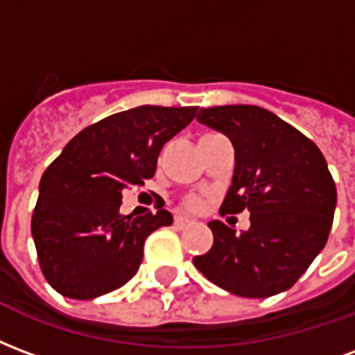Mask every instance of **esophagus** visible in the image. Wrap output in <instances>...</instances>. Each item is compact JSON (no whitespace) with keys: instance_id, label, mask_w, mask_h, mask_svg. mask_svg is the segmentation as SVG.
<instances>
[{"instance_id":"obj_1","label":"esophagus","mask_w":355,"mask_h":355,"mask_svg":"<svg viewBox=\"0 0 355 355\" xmlns=\"http://www.w3.org/2000/svg\"><path fill=\"white\" fill-rule=\"evenodd\" d=\"M193 220H190V218H186V216H175V226H177L178 230H182V228H186V226H190Z\"/></svg>"}]
</instances>
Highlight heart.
<instances>
[{"label":"heart","mask_w":355,"mask_h":355,"mask_svg":"<svg viewBox=\"0 0 355 355\" xmlns=\"http://www.w3.org/2000/svg\"><path fill=\"white\" fill-rule=\"evenodd\" d=\"M184 207L188 209V211L198 213V211H201V209H203V201H201V198H198V196H190V198H186Z\"/></svg>","instance_id":"heart-1"}]
</instances>
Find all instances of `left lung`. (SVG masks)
<instances>
[{
	"label": "left lung",
	"instance_id": "8db88e82",
	"mask_svg": "<svg viewBox=\"0 0 355 355\" xmlns=\"http://www.w3.org/2000/svg\"><path fill=\"white\" fill-rule=\"evenodd\" d=\"M198 121L224 132L236 167L220 213L247 209L251 228L211 220L213 247L193 266L238 297L291 289L325 247L336 205L335 180L312 140L259 106L201 108Z\"/></svg>",
	"mask_w": 355,
	"mask_h": 355
}]
</instances>
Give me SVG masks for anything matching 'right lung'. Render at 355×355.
Segmentation results:
<instances>
[{
    "instance_id": "obj_1",
    "label": "right lung",
    "mask_w": 355,
    "mask_h": 355,
    "mask_svg": "<svg viewBox=\"0 0 355 355\" xmlns=\"http://www.w3.org/2000/svg\"><path fill=\"white\" fill-rule=\"evenodd\" d=\"M198 106H139L78 132L45 169L32 215L45 279L68 298L119 289L139 272L144 241L173 224L169 211L123 216L121 192L154 177L163 144L192 121Z\"/></svg>"
}]
</instances>
